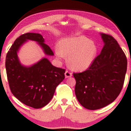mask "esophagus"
Masks as SVG:
<instances>
[{
    "instance_id": "esophagus-1",
    "label": "esophagus",
    "mask_w": 131,
    "mask_h": 131,
    "mask_svg": "<svg viewBox=\"0 0 131 131\" xmlns=\"http://www.w3.org/2000/svg\"><path fill=\"white\" fill-rule=\"evenodd\" d=\"M64 75H65V78H68L71 77V76H72V73H70V72H69L68 71H66L65 73H64Z\"/></svg>"
}]
</instances>
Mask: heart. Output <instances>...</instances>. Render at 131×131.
Wrapping results in <instances>:
<instances>
[{"label":"heart","mask_w":131,"mask_h":131,"mask_svg":"<svg viewBox=\"0 0 131 131\" xmlns=\"http://www.w3.org/2000/svg\"><path fill=\"white\" fill-rule=\"evenodd\" d=\"M55 53L60 59L68 57V64L72 70L82 71L87 70L94 61L97 47L94 42L85 36L70 37L61 40Z\"/></svg>","instance_id":"b5f03b06"}]
</instances>
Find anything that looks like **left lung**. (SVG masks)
<instances>
[{
	"instance_id": "obj_1",
	"label": "left lung",
	"mask_w": 131,
	"mask_h": 131,
	"mask_svg": "<svg viewBox=\"0 0 131 131\" xmlns=\"http://www.w3.org/2000/svg\"><path fill=\"white\" fill-rule=\"evenodd\" d=\"M104 46L87 70L73 73L75 94L82 106L94 110L107 106L118 97L124 84L127 58L116 40L100 34Z\"/></svg>"
}]
</instances>
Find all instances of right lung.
<instances>
[{"mask_svg": "<svg viewBox=\"0 0 131 131\" xmlns=\"http://www.w3.org/2000/svg\"><path fill=\"white\" fill-rule=\"evenodd\" d=\"M28 40L38 42L46 55H53L41 34L32 32L22 34L7 52L5 60L7 79L12 93L16 99L27 106L40 108L52 99L57 85L64 79L65 70L54 67L47 58L31 67L22 65L17 52Z\"/></svg>", "mask_w": 131, "mask_h": 131, "instance_id": "add662e5", "label": "right lung"}]
</instances>
